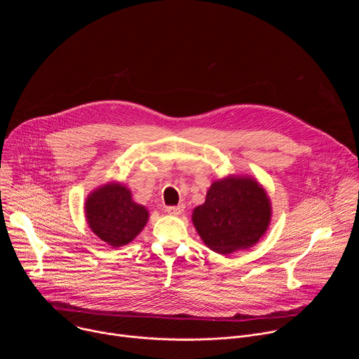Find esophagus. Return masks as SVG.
<instances>
[{"mask_svg": "<svg viewBox=\"0 0 359 359\" xmlns=\"http://www.w3.org/2000/svg\"><path fill=\"white\" fill-rule=\"evenodd\" d=\"M183 210H184L183 204H179V206H169V208H166V212L169 215H172V216H179V215L183 213Z\"/></svg>", "mask_w": 359, "mask_h": 359, "instance_id": "esophagus-1", "label": "esophagus"}]
</instances>
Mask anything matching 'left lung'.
Instances as JSON below:
<instances>
[{"instance_id": "8db88e82", "label": "left lung", "mask_w": 359, "mask_h": 359, "mask_svg": "<svg viewBox=\"0 0 359 359\" xmlns=\"http://www.w3.org/2000/svg\"><path fill=\"white\" fill-rule=\"evenodd\" d=\"M191 220L204 244L227 255L262 238L271 220V203L257 180L227 176L210 186Z\"/></svg>"}]
</instances>
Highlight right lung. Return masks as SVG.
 I'll use <instances>...</instances> for the list:
<instances>
[{"label":"right lung","mask_w":359,"mask_h":359,"mask_svg":"<svg viewBox=\"0 0 359 359\" xmlns=\"http://www.w3.org/2000/svg\"><path fill=\"white\" fill-rule=\"evenodd\" d=\"M90 230L107 244L121 247L130 243L146 226L149 212L132 198L121 183H108L93 190L85 201Z\"/></svg>","instance_id":"obj_1"}]
</instances>
